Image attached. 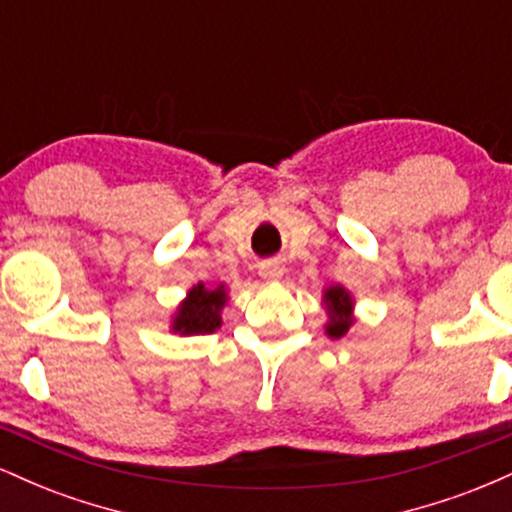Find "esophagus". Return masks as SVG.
<instances>
[{
	"instance_id": "1",
	"label": "esophagus",
	"mask_w": 512,
	"mask_h": 512,
	"mask_svg": "<svg viewBox=\"0 0 512 512\" xmlns=\"http://www.w3.org/2000/svg\"><path fill=\"white\" fill-rule=\"evenodd\" d=\"M260 276L267 281H279L284 276V264L279 260H267L260 264Z\"/></svg>"
}]
</instances>
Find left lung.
I'll return each mask as SVG.
<instances>
[{"instance_id":"8db88e82","label":"left lung","mask_w":512,"mask_h":512,"mask_svg":"<svg viewBox=\"0 0 512 512\" xmlns=\"http://www.w3.org/2000/svg\"><path fill=\"white\" fill-rule=\"evenodd\" d=\"M325 305H327V320L325 332L327 337L339 339L349 332V327L354 325V298L344 286H330L325 291Z\"/></svg>"}]
</instances>
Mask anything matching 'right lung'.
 Instances as JSON below:
<instances>
[{"instance_id": "1", "label": "right lung", "mask_w": 512, "mask_h": 512, "mask_svg": "<svg viewBox=\"0 0 512 512\" xmlns=\"http://www.w3.org/2000/svg\"><path fill=\"white\" fill-rule=\"evenodd\" d=\"M226 286L207 289L204 284L192 286L187 298L175 310L170 330L180 337H192V334H211L221 327V310L226 305Z\"/></svg>"}]
</instances>
